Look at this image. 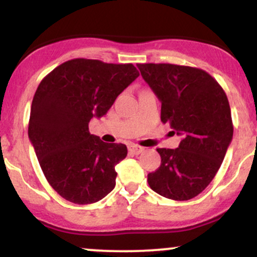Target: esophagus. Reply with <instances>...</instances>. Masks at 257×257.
<instances>
[{
  "mask_svg": "<svg viewBox=\"0 0 257 257\" xmlns=\"http://www.w3.org/2000/svg\"><path fill=\"white\" fill-rule=\"evenodd\" d=\"M128 150H129V152L133 153V155H140V153L144 152V150L145 149L141 146H138V145H129Z\"/></svg>",
  "mask_w": 257,
  "mask_h": 257,
  "instance_id": "34e87169",
  "label": "esophagus"
}]
</instances>
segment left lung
Here are the masks:
<instances>
[{"instance_id": "left-lung-1", "label": "left lung", "mask_w": 257, "mask_h": 257, "mask_svg": "<svg viewBox=\"0 0 257 257\" xmlns=\"http://www.w3.org/2000/svg\"><path fill=\"white\" fill-rule=\"evenodd\" d=\"M161 100V120L182 135L178 149H157L161 166L147 175L150 187L166 198L198 196L221 167L233 137L225 90L204 70L174 64H138Z\"/></svg>"}]
</instances>
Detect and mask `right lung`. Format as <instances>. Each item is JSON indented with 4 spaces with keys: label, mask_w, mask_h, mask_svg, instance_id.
Wrapping results in <instances>:
<instances>
[{
    "label": "right lung",
    "mask_w": 257,
    "mask_h": 257,
    "mask_svg": "<svg viewBox=\"0 0 257 257\" xmlns=\"http://www.w3.org/2000/svg\"><path fill=\"white\" fill-rule=\"evenodd\" d=\"M138 76L133 64L77 58L55 67L37 87L29 138L47 181L69 202L90 204L113 190L114 166L128 150L101 141L88 124L106 114Z\"/></svg>",
    "instance_id": "1"
}]
</instances>
